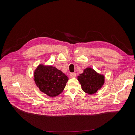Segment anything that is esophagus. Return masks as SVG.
Returning a JSON list of instances; mask_svg holds the SVG:
<instances>
[{
    "mask_svg": "<svg viewBox=\"0 0 135 135\" xmlns=\"http://www.w3.org/2000/svg\"><path fill=\"white\" fill-rule=\"evenodd\" d=\"M76 76V73H71L70 74V77L71 78H75Z\"/></svg>",
    "mask_w": 135,
    "mask_h": 135,
    "instance_id": "1",
    "label": "esophagus"
}]
</instances>
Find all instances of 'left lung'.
Returning a JSON list of instances; mask_svg holds the SVG:
<instances>
[{
	"label": "left lung",
	"mask_w": 135,
	"mask_h": 135,
	"mask_svg": "<svg viewBox=\"0 0 135 135\" xmlns=\"http://www.w3.org/2000/svg\"><path fill=\"white\" fill-rule=\"evenodd\" d=\"M82 89L89 94H93L100 90L105 82V76L91 68L84 69L83 73L78 76Z\"/></svg>",
	"instance_id": "obj_1"
}]
</instances>
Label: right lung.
<instances>
[{"mask_svg": "<svg viewBox=\"0 0 135 135\" xmlns=\"http://www.w3.org/2000/svg\"><path fill=\"white\" fill-rule=\"evenodd\" d=\"M68 78L61 70L52 66L40 64L34 71V81L40 91L49 97L60 94L64 90Z\"/></svg>", "mask_w": 135, "mask_h": 135, "instance_id": "add662e5", "label": "right lung"}]
</instances>
